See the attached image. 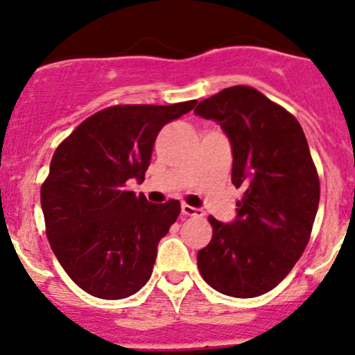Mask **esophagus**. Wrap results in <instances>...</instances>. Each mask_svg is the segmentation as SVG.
<instances>
[{"label": "esophagus", "mask_w": 355, "mask_h": 355, "mask_svg": "<svg viewBox=\"0 0 355 355\" xmlns=\"http://www.w3.org/2000/svg\"><path fill=\"white\" fill-rule=\"evenodd\" d=\"M182 213L185 216H202V209L200 207H194V206H189V204H182Z\"/></svg>", "instance_id": "obj_1"}]
</instances>
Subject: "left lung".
Returning a JSON list of instances; mask_svg holds the SVG:
<instances>
[{
  "label": "left lung",
  "mask_w": 355,
  "mask_h": 355,
  "mask_svg": "<svg viewBox=\"0 0 355 355\" xmlns=\"http://www.w3.org/2000/svg\"><path fill=\"white\" fill-rule=\"evenodd\" d=\"M232 146V184L244 189L237 216H209L213 239L198 252L204 280L239 299L277 287L302 256L320 204V178L302 127L259 91L234 85L194 110Z\"/></svg>",
  "instance_id": "1"
}]
</instances>
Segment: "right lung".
<instances>
[{
    "instance_id": "add662e5",
    "label": "right lung",
    "mask_w": 355,
    "mask_h": 355,
    "mask_svg": "<svg viewBox=\"0 0 355 355\" xmlns=\"http://www.w3.org/2000/svg\"><path fill=\"white\" fill-rule=\"evenodd\" d=\"M196 103L111 106L82 121L53 155L41 187L46 234L68 277L91 295L125 299L151 278L180 202L153 204L127 182L144 180L159 130Z\"/></svg>"
}]
</instances>
